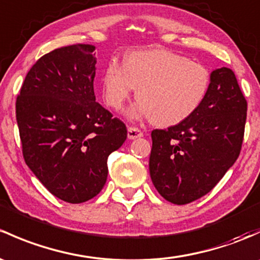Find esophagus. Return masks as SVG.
<instances>
[{
	"label": "esophagus",
	"mask_w": 260,
	"mask_h": 260,
	"mask_svg": "<svg viewBox=\"0 0 260 260\" xmlns=\"http://www.w3.org/2000/svg\"><path fill=\"white\" fill-rule=\"evenodd\" d=\"M127 136L129 139H136L142 137V136H143V132L137 127H128Z\"/></svg>",
	"instance_id": "1"
}]
</instances>
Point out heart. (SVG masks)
<instances>
[{"label":"heart","instance_id":"obj_1","mask_svg":"<svg viewBox=\"0 0 260 260\" xmlns=\"http://www.w3.org/2000/svg\"><path fill=\"white\" fill-rule=\"evenodd\" d=\"M210 73L199 62L167 50L136 51L123 66L109 62L102 78L108 107L121 111L135 88L137 105L131 118H152L158 125H174L189 118L209 91Z\"/></svg>","mask_w":260,"mask_h":260}]
</instances>
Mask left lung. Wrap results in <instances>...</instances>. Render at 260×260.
I'll return each instance as SVG.
<instances>
[{
  "label": "left lung",
  "mask_w": 260,
  "mask_h": 260,
  "mask_svg": "<svg viewBox=\"0 0 260 260\" xmlns=\"http://www.w3.org/2000/svg\"><path fill=\"white\" fill-rule=\"evenodd\" d=\"M247 101L231 68L210 73L209 91L194 113L167 129L152 131L149 173L173 204L206 196L239 157Z\"/></svg>",
  "instance_id": "8db88e82"
}]
</instances>
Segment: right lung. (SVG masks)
<instances>
[{
  "mask_svg": "<svg viewBox=\"0 0 260 260\" xmlns=\"http://www.w3.org/2000/svg\"><path fill=\"white\" fill-rule=\"evenodd\" d=\"M92 45L57 48L27 73L16 101L22 153L57 198L89 201L107 180V159L127 138L125 124L95 102Z\"/></svg>",
  "mask_w": 260,
  "mask_h": 260,
  "instance_id": "right-lung-1",
  "label": "right lung"
}]
</instances>
